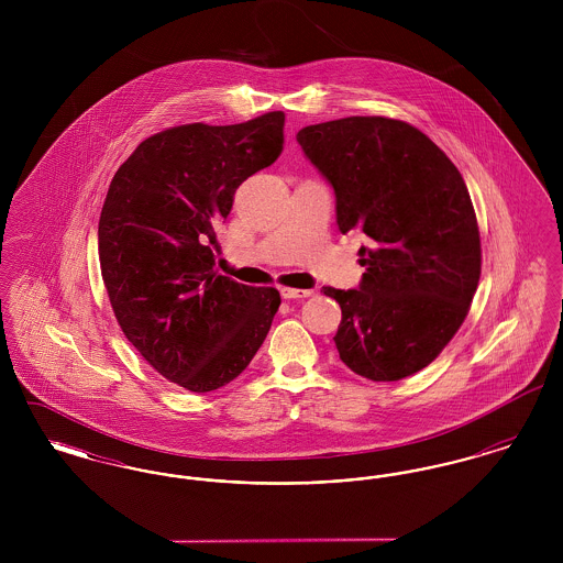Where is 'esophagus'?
Segmentation results:
<instances>
[{
	"instance_id": "esophagus-1",
	"label": "esophagus",
	"mask_w": 563,
	"mask_h": 563,
	"mask_svg": "<svg viewBox=\"0 0 563 563\" xmlns=\"http://www.w3.org/2000/svg\"><path fill=\"white\" fill-rule=\"evenodd\" d=\"M312 294H314L312 289H291V287H283L280 289V295L285 299H303V297H310Z\"/></svg>"
}]
</instances>
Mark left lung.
I'll list each match as a JSON object with an SVG mask.
<instances>
[{"label":"left lung","mask_w":563,"mask_h":563,"mask_svg":"<svg viewBox=\"0 0 563 563\" xmlns=\"http://www.w3.org/2000/svg\"><path fill=\"white\" fill-rule=\"evenodd\" d=\"M335 191L342 234L361 230L358 289L322 287L342 308L333 338L354 374L397 382L430 365L466 319L482 239L454 162L416 126L350 115L297 133Z\"/></svg>","instance_id":"8db88e82"}]
</instances>
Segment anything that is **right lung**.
<instances>
[{"instance_id":"add662e5","label":"right lung","mask_w":563,"mask_h":563,"mask_svg":"<svg viewBox=\"0 0 563 563\" xmlns=\"http://www.w3.org/2000/svg\"><path fill=\"white\" fill-rule=\"evenodd\" d=\"M285 113L152 134L115 170L99 219V260L115 321L166 379L211 393L246 369L280 306L274 287L214 269V228L244 179L276 161Z\"/></svg>"}]
</instances>
